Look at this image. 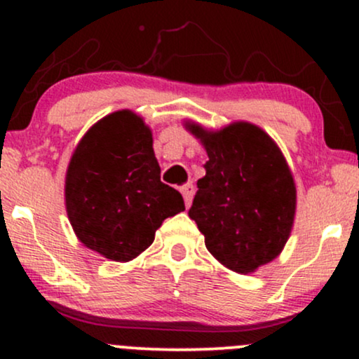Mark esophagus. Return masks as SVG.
I'll return each instance as SVG.
<instances>
[{"mask_svg": "<svg viewBox=\"0 0 359 359\" xmlns=\"http://www.w3.org/2000/svg\"><path fill=\"white\" fill-rule=\"evenodd\" d=\"M180 192H182V197H184V203L185 205H191V201H192V196H194V185L192 184H185L180 187Z\"/></svg>", "mask_w": 359, "mask_h": 359, "instance_id": "esophagus-1", "label": "esophagus"}]
</instances>
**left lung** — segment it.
I'll list each match as a JSON object with an SVG mask.
<instances>
[{
  "label": "left lung",
  "mask_w": 359,
  "mask_h": 359,
  "mask_svg": "<svg viewBox=\"0 0 359 359\" xmlns=\"http://www.w3.org/2000/svg\"><path fill=\"white\" fill-rule=\"evenodd\" d=\"M209 160L189 217L221 265L248 275L282 253L294 228L297 189L285 156L265 130L234 121L208 130L185 121Z\"/></svg>",
  "instance_id": "obj_1"
}]
</instances>
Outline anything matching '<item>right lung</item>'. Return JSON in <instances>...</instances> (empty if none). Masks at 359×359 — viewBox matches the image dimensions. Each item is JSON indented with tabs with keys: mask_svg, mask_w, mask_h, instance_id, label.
I'll use <instances>...</instances> for the list:
<instances>
[{
	"mask_svg": "<svg viewBox=\"0 0 359 359\" xmlns=\"http://www.w3.org/2000/svg\"><path fill=\"white\" fill-rule=\"evenodd\" d=\"M184 209L180 192L160 180L151 130L137 113L114 111L77 143L65 174V211L86 248L130 262Z\"/></svg>",
	"mask_w": 359,
	"mask_h": 359,
	"instance_id": "add662e5",
	"label": "right lung"
}]
</instances>
